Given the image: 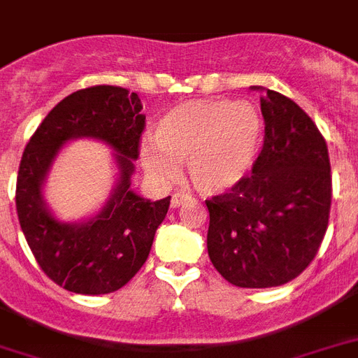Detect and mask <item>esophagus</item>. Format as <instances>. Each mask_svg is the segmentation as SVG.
<instances>
[{"label":"esophagus","instance_id":"1","mask_svg":"<svg viewBox=\"0 0 358 358\" xmlns=\"http://www.w3.org/2000/svg\"><path fill=\"white\" fill-rule=\"evenodd\" d=\"M187 201H189V196H187V195H182V193H174L173 199H171V206L178 208V206H182V204H184V202H187Z\"/></svg>","mask_w":358,"mask_h":358}]
</instances>
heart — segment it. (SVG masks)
<instances>
[{
	"label": "heart",
	"instance_id": "heart-1",
	"mask_svg": "<svg viewBox=\"0 0 358 358\" xmlns=\"http://www.w3.org/2000/svg\"><path fill=\"white\" fill-rule=\"evenodd\" d=\"M154 143L141 148L146 173L169 184L178 178V165L204 195L224 193L247 176L262 145L260 115L250 103L191 100L163 115Z\"/></svg>",
	"mask_w": 358,
	"mask_h": 358
}]
</instances>
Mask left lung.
Listing matches in <instances>:
<instances>
[{
	"instance_id": "8db88e82",
	"label": "left lung",
	"mask_w": 358,
	"mask_h": 358,
	"mask_svg": "<svg viewBox=\"0 0 358 358\" xmlns=\"http://www.w3.org/2000/svg\"><path fill=\"white\" fill-rule=\"evenodd\" d=\"M260 109L266 135L252 173L206 201L210 260L239 288L299 277L327 232L333 196L327 143L314 120L269 89Z\"/></svg>"
}]
</instances>
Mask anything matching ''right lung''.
I'll use <instances>...</instances> for the list:
<instances>
[{"instance_id":"add662e5","label":"right lung","mask_w":358,"mask_h":358,"mask_svg":"<svg viewBox=\"0 0 358 358\" xmlns=\"http://www.w3.org/2000/svg\"><path fill=\"white\" fill-rule=\"evenodd\" d=\"M139 96L115 85H94L61 100L31 135L16 178V212L36 264L55 284L83 295L111 294L148 258L171 196L150 202L129 189L139 157L145 115ZM94 136L117 154L121 180L102 213L81 225L61 224L45 210L41 182L60 146Z\"/></svg>"}]
</instances>
